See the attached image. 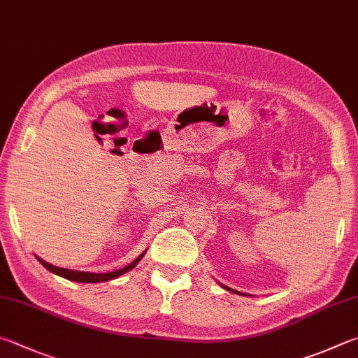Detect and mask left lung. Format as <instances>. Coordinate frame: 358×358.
<instances>
[{
	"instance_id": "1",
	"label": "left lung",
	"mask_w": 358,
	"mask_h": 358,
	"mask_svg": "<svg viewBox=\"0 0 358 358\" xmlns=\"http://www.w3.org/2000/svg\"><path fill=\"white\" fill-rule=\"evenodd\" d=\"M222 288L229 289V291H233V292H238V291H235V289H231V288H229V287H225V285H222ZM238 294H243V292H238Z\"/></svg>"
}]
</instances>
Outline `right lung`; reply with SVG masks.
<instances>
[{"label":"right lung","mask_w":358,"mask_h":358,"mask_svg":"<svg viewBox=\"0 0 358 358\" xmlns=\"http://www.w3.org/2000/svg\"><path fill=\"white\" fill-rule=\"evenodd\" d=\"M145 255L144 253H141V255L134 259L133 263H129L125 268H122L119 271H114V272H106V274H95V272H83V271H73V269H64V268H57V266H53L45 262V259L38 258L37 259L41 262L45 268H47L50 272H53L56 275H61L64 278H67V280L71 282H81V283H100V282H108V280H113V278H117L125 274V272L131 271L136 264L141 262V258Z\"/></svg>","instance_id":"1"}]
</instances>
